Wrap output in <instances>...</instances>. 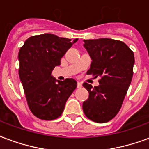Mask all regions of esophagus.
I'll return each instance as SVG.
<instances>
[{
    "label": "esophagus",
    "instance_id": "34e87169",
    "mask_svg": "<svg viewBox=\"0 0 149 149\" xmlns=\"http://www.w3.org/2000/svg\"><path fill=\"white\" fill-rule=\"evenodd\" d=\"M82 87V84H81V82H78L77 83V88H81Z\"/></svg>",
    "mask_w": 149,
    "mask_h": 149
}]
</instances>
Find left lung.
Returning a JSON list of instances; mask_svg holds the SVG:
<instances>
[{
  "label": "left lung",
  "mask_w": 149,
  "mask_h": 149,
  "mask_svg": "<svg viewBox=\"0 0 149 149\" xmlns=\"http://www.w3.org/2000/svg\"><path fill=\"white\" fill-rule=\"evenodd\" d=\"M84 42L93 61L87 74L100 77V80L94 88L83 84L89 93L82 105L83 111L91 120L105 123L114 118L121 108L132 78L134 54L126 44L117 40L100 38Z\"/></svg>",
  "instance_id": "obj_1"
}]
</instances>
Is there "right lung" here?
Segmentation results:
<instances>
[{"instance_id": "add662e5", "label": "right lung", "mask_w": 149, "mask_h": 149, "mask_svg": "<svg viewBox=\"0 0 149 149\" xmlns=\"http://www.w3.org/2000/svg\"><path fill=\"white\" fill-rule=\"evenodd\" d=\"M78 39L41 34L29 37L20 49L19 77L29 109L41 120L58 118L65 103L77 86L72 78L56 81L51 73L61 59Z\"/></svg>"}]
</instances>
